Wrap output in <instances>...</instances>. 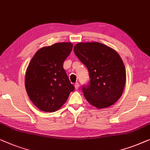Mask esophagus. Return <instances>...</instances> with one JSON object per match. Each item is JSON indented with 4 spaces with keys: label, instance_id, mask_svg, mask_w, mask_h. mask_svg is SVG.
Instances as JSON below:
<instances>
[{
    "label": "esophagus",
    "instance_id": "1",
    "mask_svg": "<svg viewBox=\"0 0 150 150\" xmlns=\"http://www.w3.org/2000/svg\"><path fill=\"white\" fill-rule=\"evenodd\" d=\"M75 88L76 90L79 89V83H76L75 84Z\"/></svg>",
    "mask_w": 150,
    "mask_h": 150
}]
</instances>
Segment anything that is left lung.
<instances>
[{
  "instance_id": "1",
  "label": "left lung",
  "mask_w": 150,
  "mask_h": 150,
  "mask_svg": "<svg viewBox=\"0 0 150 150\" xmlns=\"http://www.w3.org/2000/svg\"><path fill=\"white\" fill-rule=\"evenodd\" d=\"M74 52L89 72L90 81L82 86L86 100L98 109L114 104L122 96L126 77L119 54L98 42L77 43Z\"/></svg>"
}]
</instances>
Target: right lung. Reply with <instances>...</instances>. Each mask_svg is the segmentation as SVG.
Returning a JSON list of instances; mask_svg holds the SVG:
<instances>
[{
	"instance_id": "1",
	"label": "right lung",
	"mask_w": 150,
	"mask_h": 150,
	"mask_svg": "<svg viewBox=\"0 0 150 150\" xmlns=\"http://www.w3.org/2000/svg\"><path fill=\"white\" fill-rule=\"evenodd\" d=\"M73 44L58 43L36 52L26 72L25 87L31 101L40 110L54 112L75 90L63 68Z\"/></svg>"
}]
</instances>
